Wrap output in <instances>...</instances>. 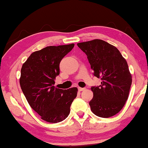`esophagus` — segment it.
Here are the masks:
<instances>
[{"instance_id":"esophagus-1","label":"esophagus","mask_w":148,"mask_h":148,"mask_svg":"<svg viewBox=\"0 0 148 148\" xmlns=\"http://www.w3.org/2000/svg\"><path fill=\"white\" fill-rule=\"evenodd\" d=\"M84 90H85V88H80V87H79V88H78V91H83Z\"/></svg>"}]
</instances>
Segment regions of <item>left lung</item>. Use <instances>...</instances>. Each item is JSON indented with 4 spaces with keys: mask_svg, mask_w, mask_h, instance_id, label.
I'll use <instances>...</instances> for the list:
<instances>
[{
    "mask_svg": "<svg viewBox=\"0 0 148 148\" xmlns=\"http://www.w3.org/2000/svg\"><path fill=\"white\" fill-rule=\"evenodd\" d=\"M77 45L87 55L93 75L101 79L99 86L91 88V111L102 118L115 115L125 105L132 84L127 62L116 47L101 39Z\"/></svg>",
    "mask_w": 148,
    "mask_h": 148,
    "instance_id": "obj_1",
    "label": "left lung"
}]
</instances>
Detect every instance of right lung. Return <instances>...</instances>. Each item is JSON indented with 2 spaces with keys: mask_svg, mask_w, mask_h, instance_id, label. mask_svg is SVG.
Returning a JSON list of instances; mask_svg holds the SVG:
<instances>
[{
  "mask_svg": "<svg viewBox=\"0 0 148 148\" xmlns=\"http://www.w3.org/2000/svg\"><path fill=\"white\" fill-rule=\"evenodd\" d=\"M74 44L49 46L32 53L21 69L20 84L28 103L43 121L61 122L69 116L78 88H55L61 60Z\"/></svg>",
  "mask_w": 148,
  "mask_h": 148,
  "instance_id": "add662e5",
  "label": "right lung"
}]
</instances>
